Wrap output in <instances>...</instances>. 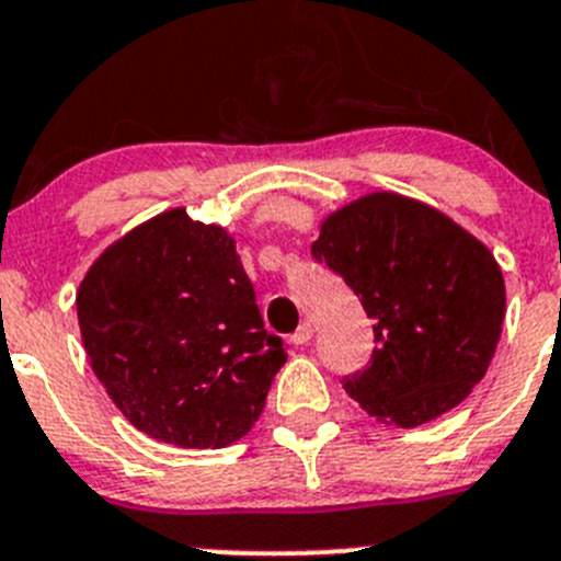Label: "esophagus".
I'll list each match as a JSON object with an SVG mask.
<instances>
[{"label": "esophagus", "mask_w": 561, "mask_h": 561, "mask_svg": "<svg viewBox=\"0 0 561 561\" xmlns=\"http://www.w3.org/2000/svg\"><path fill=\"white\" fill-rule=\"evenodd\" d=\"M309 340H312V325H309V323H301V325H298V329L290 334L293 345H307Z\"/></svg>", "instance_id": "34e87169"}]
</instances>
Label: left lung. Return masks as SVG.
<instances>
[{
	"mask_svg": "<svg viewBox=\"0 0 561 561\" xmlns=\"http://www.w3.org/2000/svg\"><path fill=\"white\" fill-rule=\"evenodd\" d=\"M312 257L373 320L367 367L342 378L364 411L416 427L480 383L502 334L504 279L463 227L400 194H369L323 221Z\"/></svg>",
	"mask_w": 561,
	"mask_h": 561,
	"instance_id": "obj_1",
	"label": "left lung"
}]
</instances>
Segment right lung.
<instances>
[{
  "instance_id": "right-lung-1",
  "label": "right lung",
  "mask_w": 561,
  "mask_h": 561,
  "mask_svg": "<svg viewBox=\"0 0 561 561\" xmlns=\"http://www.w3.org/2000/svg\"><path fill=\"white\" fill-rule=\"evenodd\" d=\"M98 380L130 425L188 449L252 431L287 362L236 241L167 210L108 247L76 296Z\"/></svg>"
}]
</instances>
